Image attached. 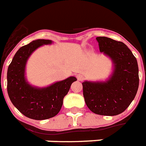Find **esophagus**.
Instances as JSON below:
<instances>
[{
  "label": "esophagus",
  "mask_w": 146,
  "mask_h": 146,
  "mask_svg": "<svg viewBox=\"0 0 146 146\" xmlns=\"http://www.w3.org/2000/svg\"><path fill=\"white\" fill-rule=\"evenodd\" d=\"M76 78H77V80L79 81H82V80H84V76L82 75V74H78L76 76Z\"/></svg>",
  "instance_id": "esophagus-1"
}]
</instances>
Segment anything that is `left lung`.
<instances>
[{
  "label": "left lung",
  "instance_id": "obj_1",
  "mask_svg": "<svg viewBox=\"0 0 146 146\" xmlns=\"http://www.w3.org/2000/svg\"><path fill=\"white\" fill-rule=\"evenodd\" d=\"M96 39L100 52L111 59L113 69L105 81L82 82L85 102L96 114L117 115L129 107L138 91L137 60L124 43L108 37Z\"/></svg>",
  "mask_w": 146,
  "mask_h": 146
}]
</instances>
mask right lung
Listing matches in <instances>:
<instances>
[{
  "instance_id": "obj_1",
  "label": "right lung",
  "mask_w": 146,
  "mask_h": 146,
  "mask_svg": "<svg viewBox=\"0 0 146 146\" xmlns=\"http://www.w3.org/2000/svg\"><path fill=\"white\" fill-rule=\"evenodd\" d=\"M51 40H34L15 54L7 70V92L10 101L23 115L33 120H46L60 111L64 96L76 78L70 76L46 87L32 86L26 77L29 58L37 48L51 44Z\"/></svg>"
}]
</instances>
